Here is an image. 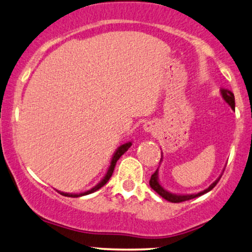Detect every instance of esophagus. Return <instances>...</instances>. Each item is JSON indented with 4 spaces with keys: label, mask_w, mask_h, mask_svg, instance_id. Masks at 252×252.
Masks as SVG:
<instances>
[{
    "label": "esophagus",
    "mask_w": 252,
    "mask_h": 252,
    "mask_svg": "<svg viewBox=\"0 0 252 252\" xmlns=\"http://www.w3.org/2000/svg\"><path fill=\"white\" fill-rule=\"evenodd\" d=\"M143 127H144V130L146 131V132H151V131L153 130V126H152L151 122H146V123H145Z\"/></svg>",
    "instance_id": "esophagus-1"
}]
</instances>
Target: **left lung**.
I'll list each match as a JSON object with an SVG mask.
<instances>
[{
	"label": "left lung",
	"mask_w": 252,
	"mask_h": 252,
	"mask_svg": "<svg viewBox=\"0 0 252 252\" xmlns=\"http://www.w3.org/2000/svg\"><path fill=\"white\" fill-rule=\"evenodd\" d=\"M220 94H221V97L224 98V100L227 102V104L231 106V107L234 109L235 108V99H234V94L232 91H229L227 89H220ZM161 158V161H162ZM221 177V176H220ZM220 177L217 178L215 180L214 183L211 184L210 186L208 187L207 189L202 190V192L197 193V194H173V193H170L166 190L164 187H163L160 182H158V169L155 171L153 175L151 177V180H150V185L152 189H153L155 192H157L158 195L162 196L164 200L169 201V202H172V203H179V202H184V201H189V200H192V198H195L197 196H201L203 195V194L210 192V190L214 189V187L217 185V183L219 182V179H220Z\"/></svg>",
	"instance_id": "left-lung-1"
}]
</instances>
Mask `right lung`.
Segmentation results:
<instances>
[{"instance_id":"right-lung-1","label":"right lung","mask_w":252,"mask_h":252,"mask_svg":"<svg viewBox=\"0 0 252 252\" xmlns=\"http://www.w3.org/2000/svg\"><path fill=\"white\" fill-rule=\"evenodd\" d=\"M131 145H132V143H131V141H129V143H126V144H123V145H121V146H119V147H118V150L115 151V153H114V154H113V158H112L111 164H109V168H108V170H107V172H106L105 177L100 180V182H99V183L97 184V185H95L94 187H92L91 189L87 190V192H83V193H79V194L63 193V192H59V190H58V192H59L60 194H62V195H63V196H68V197H79V196L88 195V194H91V193L95 192V190H98L99 189H101V187L104 186L105 184L108 182L109 178H111V177H112V175H113V171H114V168H115L116 162H118L119 158H121L122 155L125 154L127 150H129Z\"/></svg>"}]
</instances>
